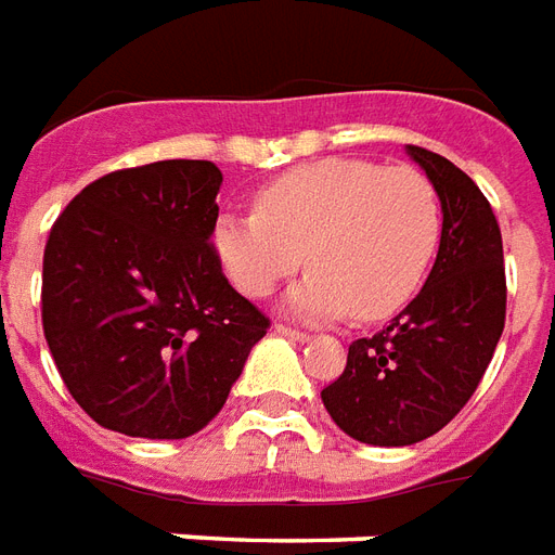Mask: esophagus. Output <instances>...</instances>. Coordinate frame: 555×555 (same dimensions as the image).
I'll return each instance as SVG.
<instances>
[{
    "instance_id": "1",
    "label": "esophagus",
    "mask_w": 555,
    "mask_h": 555,
    "mask_svg": "<svg viewBox=\"0 0 555 555\" xmlns=\"http://www.w3.org/2000/svg\"><path fill=\"white\" fill-rule=\"evenodd\" d=\"M276 332H279V335H285V338H291V340H309V335H306V332L294 330V326H285V323H276Z\"/></svg>"
}]
</instances>
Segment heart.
<instances>
[{"label":"heart","mask_w":555,"mask_h":555,"mask_svg":"<svg viewBox=\"0 0 555 555\" xmlns=\"http://www.w3.org/2000/svg\"><path fill=\"white\" fill-rule=\"evenodd\" d=\"M211 241L246 297L273 294L306 253L311 273L288 294L297 318L382 320L424 285L441 244V199L414 167L320 158L267 182L256 215L217 217Z\"/></svg>","instance_id":"1"}]
</instances>
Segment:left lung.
I'll return each mask as SVG.
<instances>
[{
  "instance_id": "left-lung-1",
  "label": "left lung",
  "mask_w": 555,
  "mask_h": 555,
  "mask_svg": "<svg viewBox=\"0 0 555 555\" xmlns=\"http://www.w3.org/2000/svg\"><path fill=\"white\" fill-rule=\"evenodd\" d=\"M441 199V244L421 294L391 326L350 344L347 367L320 397L344 433L409 447L465 409L506 323L503 237L491 205L444 155L405 146Z\"/></svg>"
}]
</instances>
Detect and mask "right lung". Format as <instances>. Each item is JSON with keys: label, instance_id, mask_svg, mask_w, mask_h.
I'll use <instances>...</instances> for the list:
<instances>
[{"label": "right lung", "instance_id": "obj_1", "mask_svg": "<svg viewBox=\"0 0 555 555\" xmlns=\"http://www.w3.org/2000/svg\"><path fill=\"white\" fill-rule=\"evenodd\" d=\"M223 173L155 162L90 182L43 249V335L73 400L131 438H188L223 409L270 320L211 244Z\"/></svg>", "mask_w": 555, "mask_h": 555}]
</instances>
